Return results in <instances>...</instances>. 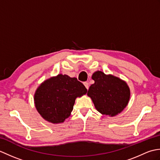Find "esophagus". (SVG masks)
Listing matches in <instances>:
<instances>
[{
    "label": "esophagus",
    "mask_w": 160,
    "mask_h": 160,
    "mask_svg": "<svg viewBox=\"0 0 160 160\" xmlns=\"http://www.w3.org/2000/svg\"><path fill=\"white\" fill-rule=\"evenodd\" d=\"M84 85L85 86V87L87 88V90L89 89V83H88L87 82H84Z\"/></svg>",
    "instance_id": "34e87169"
}]
</instances>
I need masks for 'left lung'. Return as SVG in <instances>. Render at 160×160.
I'll return each instance as SVG.
<instances>
[{"mask_svg":"<svg viewBox=\"0 0 160 160\" xmlns=\"http://www.w3.org/2000/svg\"><path fill=\"white\" fill-rule=\"evenodd\" d=\"M91 84L87 96L92 100L101 114L113 117L123 111L130 100L131 91L127 83L111 74L97 71L92 75Z\"/></svg>","mask_w":160,"mask_h":160,"instance_id":"left-lung-1","label":"left lung"}]
</instances>
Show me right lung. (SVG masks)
I'll return each instance as SVG.
<instances>
[{
	"label": "right lung",
	"instance_id": "obj_1",
	"mask_svg": "<svg viewBox=\"0 0 160 160\" xmlns=\"http://www.w3.org/2000/svg\"><path fill=\"white\" fill-rule=\"evenodd\" d=\"M87 92L85 87L76 78L58 74L40 84L33 100L37 111L44 120L59 124L70 116L76 98Z\"/></svg>",
	"mask_w": 160,
	"mask_h": 160
}]
</instances>
